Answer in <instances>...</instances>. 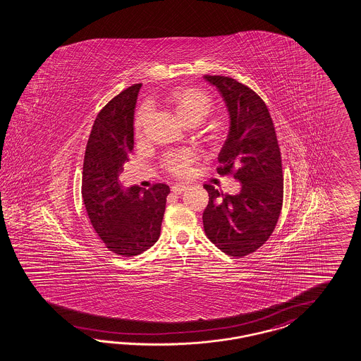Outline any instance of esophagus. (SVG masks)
Returning a JSON list of instances; mask_svg holds the SVG:
<instances>
[{"label": "esophagus", "instance_id": "esophagus-1", "mask_svg": "<svg viewBox=\"0 0 361 361\" xmlns=\"http://www.w3.org/2000/svg\"><path fill=\"white\" fill-rule=\"evenodd\" d=\"M186 189L185 184H175L171 188V190L175 193V195H181Z\"/></svg>", "mask_w": 361, "mask_h": 361}]
</instances>
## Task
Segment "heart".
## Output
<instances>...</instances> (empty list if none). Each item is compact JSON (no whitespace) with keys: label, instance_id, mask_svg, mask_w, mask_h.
Returning a JSON list of instances; mask_svg holds the SVG:
<instances>
[{"label":"heart","instance_id":"obj_1","mask_svg":"<svg viewBox=\"0 0 361 361\" xmlns=\"http://www.w3.org/2000/svg\"><path fill=\"white\" fill-rule=\"evenodd\" d=\"M166 106L186 126L201 125L213 111V101L202 90L195 88H177L166 98ZM148 118V107H142L135 119V133L142 137ZM195 161L190 152H176L166 156V166L172 173L181 175Z\"/></svg>","mask_w":361,"mask_h":361}]
</instances>
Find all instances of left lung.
<instances>
[{"label": "left lung", "mask_w": 361, "mask_h": 361, "mask_svg": "<svg viewBox=\"0 0 361 361\" xmlns=\"http://www.w3.org/2000/svg\"><path fill=\"white\" fill-rule=\"evenodd\" d=\"M204 78L218 89L230 119L218 155V173L235 171L242 185L235 195L204 186L209 193L204 230L224 254L242 257L260 248L279 221L283 195L281 154L268 107L252 89L226 76Z\"/></svg>", "instance_id": "obj_1"}]
</instances>
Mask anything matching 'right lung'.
Here are the masks:
<instances>
[{
  "instance_id": "right-lung-1",
  "label": "right lung",
  "mask_w": 361,
  "mask_h": 361,
  "mask_svg": "<svg viewBox=\"0 0 361 361\" xmlns=\"http://www.w3.org/2000/svg\"><path fill=\"white\" fill-rule=\"evenodd\" d=\"M142 84L113 98L93 123L82 166V200L101 240L121 256H137L157 242L169 186L123 188L118 176L134 148V113Z\"/></svg>"
}]
</instances>
